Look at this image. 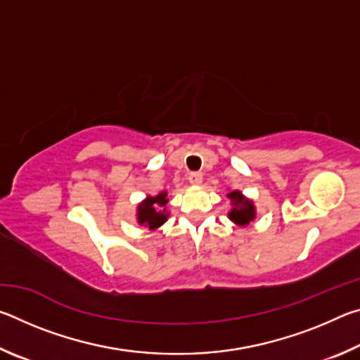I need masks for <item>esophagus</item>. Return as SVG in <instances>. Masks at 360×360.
Returning a JSON list of instances; mask_svg holds the SVG:
<instances>
[{"label": "esophagus", "mask_w": 360, "mask_h": 360, "mask_svg": "<svg viewBox=\"0 0 360 360\" xmlns=\"http://www.w3.org/2000/svg\"><path fill=\"white\" fill-rule=\"evenodd\" d=\"M202 181H203V174L200 172L188 173V182H191V184L198 186V184H202Z\"/></svg>", "instance_id": "34e87169"}]
</instances>
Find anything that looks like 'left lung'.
Returning a JSON list of instances; mask_svg holds the SVG:
<instances>
[{
	"label": "left lung",
	"instance_id": "obj_1",
	"mask_svg": "<svg viewBox=\"0 0 360 360\" xmlns=\"http://www.w3.org/2000/svg\"><path fill=\"white\" fill-rule=\"evenodd\" d=\"M227 197L231 200V206H233L229 212V219L231 222L245 227V225L254 221L255 206L251 200L246 198L240 191H231L230 193H227Z\"/></svg>",
	"mask_w": 360,
	"mask_h": 360
}]
</instances>
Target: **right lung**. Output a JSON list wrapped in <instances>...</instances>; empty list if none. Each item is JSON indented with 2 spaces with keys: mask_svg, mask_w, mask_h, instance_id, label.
<instances>
[{
  "mask_svg": "<svg viewBox=\"0 0 360 360\" xmlns=\"http://www.w3.org/2000/svg\"><path fill=\"white\" fill-rule=\"evenodd\" d=\"M167 192H160L155 197H146L136 208V219L139 225L149 230H155L167 222L169 212L167 211Z\"/></svg>",
  "mask_w": 360,
  "mask_h": 360,
  "instance_id": "obj_1",
  "label": "right lung"
}]
</instances>
